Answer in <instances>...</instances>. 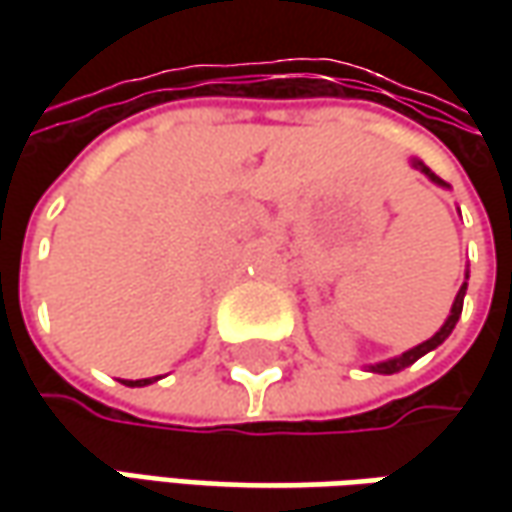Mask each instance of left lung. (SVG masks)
I'll use <instances>...</instances> for the list:
<instances>
[{
	"instance_id": "left-lung-1",
	"label": "left lung",
	"mask_w": 512,
	"mask_h": 512,
	"mask_svg": "<svg viewBox=\"0 0 512 512\" xmlns=\"http://www.w3.org/2000/svg\"><path fill=\"white\" fill-rule=\"evenodd\" d=\"M413 168H419L424 173V176H430V182H436V185L447 187L442 182V179H439V176H436L433 170L427 168V165H422L419 159H413ZM464 293H467V282H464V285L459 287V293H456V302H453V307H450V316H447V322H444V325L439 327V333H436V336H430L427 342L416 344V347H410L407 353H402V356H396V359H387V362L370 364V370H373V373H384V376H390V373H399V370H404V367H410V364H413V362H419L424 353L436 350V347H439V344H442L444 339H447V336L453 333V327H456V322H459V316H462Z\"/></svg>"
}]
</instances>
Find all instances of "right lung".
<instances>
[{"mask_svg":"<svg viewBox=\"0 0 512 512\" xmlns=\"http://www.w3.org/2000/svg\"><path fill=\"white\" fill-rule=\"evenodd\" d=\"M150 382H156V379H136V382H128V379H125V384H128V387H145V384H150Z\"/></svg>","mask_w":512,"mask_h":512,"instance_id":"right-lung-1","label":"right lung"}]
</instances>
